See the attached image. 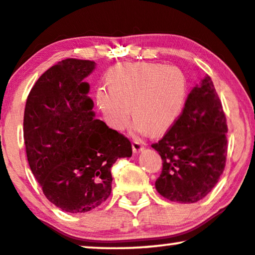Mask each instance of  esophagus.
<instances>
[{
  "instance_id": "1",
  "label": "esophagus",
  "mask_w": 255,
  "mask_h": 255,
  "mask_svg": "<svg viewBox=\"0 0 255 255\" xmlns=\"http://www.w3.org/2000/svg\"><path fill=\"white\" fill-rule=\"evenodd\" d=\"M144 149V143L140 139H134L132 142V150L134 153L140 152Z\"/></svg>"
}]
</instances>
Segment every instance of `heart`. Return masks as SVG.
Listing matches in <instances>:
<instances>
[{
	"label": "heart",
	"mask_w": 255,
	"mask_h": 255,
	"mask_svg": "<svg viewBox=\"0 0 255 255\" xmlns=\"http://www.w3.org/2000/svg\"><path fill=\"white\" fill-rule=\"evenodd\" d=\"M109 86L98 87L97 104L108 124L124 130L131 116L138 132H165L178 118L187 96L180 68L151 62H125L108 73Z\"/></svg>",
	"instance_id": "1"
}]
</instances>
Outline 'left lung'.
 Segmentation results:
<instances>
[{"label": "left lung", "mask_w": 255, "mask_h": 255, "mask_svg": "<svg viewBox=\"0 0 255 255\" xmlns=\"http://www.w3.org/2000/svg\"><path fill=\"white\" fill-rule=\"evenodd\" d=\"M227 119L209 75L188 96L183 111L161 140L152 144L162 158L156 189L165 199L194 203L207 196L225 170Z\"/></svg>", "instance_id": "1"}]
</instances>
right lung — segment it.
<instances>
[{"label":"right lung","instance_id":"obj_1","mask_svg":"<svg viewBox=\"0 0 255 255\" xmlns=\"http://www.w3.org/2000/svg\"><path fill=\"white\" fill-rule=\"evenodd\" d=\"M94 61L65 59L28 94L23 138L30 170L43 194L67 213L90 212L111 194V168L132 147L124 134L94 118L90 85Z\"/></svg>","mask_w":255,"mask_h":255}]
</instances>
